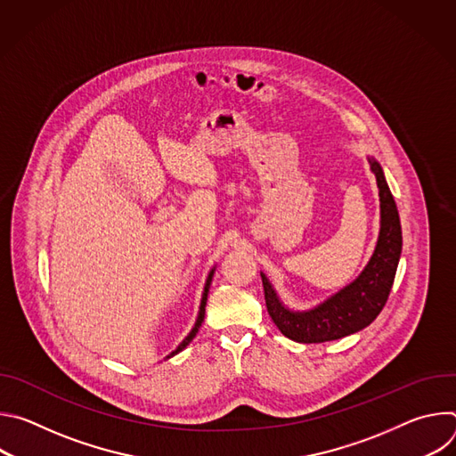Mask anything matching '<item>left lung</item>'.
<instances>
[{"label":"left lung","mask_w":456,"mask_h":456,"mask_svg":"<svg viewBox=\"0 0 456 456\" xmlns=\"http://www.w3.org/2000/svg\"><path fill=\"white\" fill-rule=\"evenodd\" d=\"M377 178L380 200V229L375 250L362 273L339 292L310 310H290L262 274L269 315L280 332L296 343H324L355 334L380 314L392 290L403 252V229L399 211L380 164L368 157Z\"/></svg>","instance_id":"obj_1"}]
</instances>
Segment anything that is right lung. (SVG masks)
<instances>
[{
    "label": "right lung",
    "instance_id": "right-lung-1",
    "mask_svg": "<svg viewBox=\"0 0 456 456\" xmlns=\"http://www.w3.org/2000/svg\"><path fill=\"white\" fill-rule=\"evenodd\" d=\"M215 269L216 267H213L211 269V273H209V276H208V280H206V287H204V292H202V301H200V310H199V317H197V322H194V327L191 329V332L185 336V339L176 346V350H173L166 359H169V357H173V355H176L178 352H182L192 339H194V336L199 334V329L202 327V322H204V315H206V303H208V294H209V287H211V281H213V276H215Z\"/></svg>",
    "mask_w": 456,
    "mask_h": 456
}]
</instances>
